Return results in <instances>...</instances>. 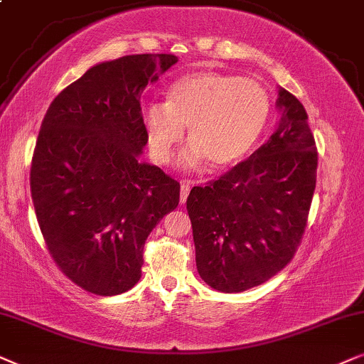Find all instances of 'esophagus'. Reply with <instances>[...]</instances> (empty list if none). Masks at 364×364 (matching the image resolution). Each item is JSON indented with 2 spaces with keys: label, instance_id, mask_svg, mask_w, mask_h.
Returning a JSON list of instances; mask_svg holds the SVG:
<instances>
[{
  "label": "esophagus",
  "instance_id": "1",
  "mask_svg": "<svg viewBox=\"0 0 364 364\" xmlns=\"http://www.w3.org/2000/svg\"><path fill=\"white\" fill-rule=\"evenodd\" d=\"M190 185L188 183H181V190H179V201H181V205H185L186 200H188V195H190Z\"/></svg>",
  "mask_w": 364,
  "mask_h": 364
}]
</instances>
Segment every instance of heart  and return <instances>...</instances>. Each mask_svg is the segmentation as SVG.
<instances>
[{
	"label": "heart",
	"instance_id": "b5f03b06",
	"mask_svg": "<svg viewBox=\"0 0 364 364\" xmlns=\"http://www.w3.org/2000/svg\"><path fill=\"white\" fill-rule=\"evenodd\" d=\"M269 109V96L256 80L200 70L174 81L166 103L146 106L143 123L156 161H169L188 128L193 143L183 151V166L208 161L211 169H225L253 149Z\"/></svg>",
	"mask_w": 364,
	"mask_h": 364
}]
</instances>
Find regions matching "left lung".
<instances>
[{
	"label": "left lung",
	"instance_id": "8db88e82",
	"mask_svg": "<svg viewBox=\"0 0 364 364\" xmlns=\"http://www.w3.org/2000/svg\"><path fill=\"white\" fill-rule=\"evenodd\" d=\"M279 121L268 141L186 200L196 268L208 287L241 293L287 266L303 238L318 153L304 106L278 88Z\"/></svg>",
	"mask_w": 364,
	"mask_h": 364
}]
</instances>
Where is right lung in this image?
<instances>
[{"label": "right lung", "mask_w": 364, "mask_h": 364, "mask_svg": "<svg viewBox=\"0 0 364 364\" xmlns=\"http://www.w3.org/2000/svg\"><path fill=\"white\" fill-rule=\"evenodd\" d=\"M178 63L128 55L91 66L53 100L31 163V198L48 250L73 283L100 296L141 278L144 241L179 203V183L139 161V96Z\"/></svg>", "instance_id": "right-lung-1"}]
</instances>
